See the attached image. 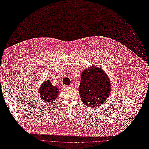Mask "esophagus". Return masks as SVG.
I'll use <instances>...</instances> for the list:
<instances>
[{
    "mask_svg": "<svg viewBox=\"0 0 149 149\" xmlns=\"http://www.w3.org/2000/svg\"><path fill=\"white\" fill-rule=\"evenodd\" d=\"M69 86L70 87H72V86H73V84H70Z\"/></svg>",
    "mask_w": 149,
    "mask_h": 149,
    "instance_id": "esophagus-1",
    "label": "esophagus"
}]
</instances>
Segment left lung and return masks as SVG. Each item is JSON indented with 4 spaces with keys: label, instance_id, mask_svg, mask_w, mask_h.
<instances>
[{
    "label": "left lung",
    "instance_id": "1",
    "mask_svg": "<svg viewBox=\"0 0 149 149\" xmlns=\"http://www.w3.org/2000/svg\"><path fill=\"white\" fill-rule=\"evenodd\" d=\"M110 91V80L103 70L93 66L81 73L79 92L86 106L92 107L100 105L107 99Z\"/></svg>",
    "mask_w": 149,
    "mask_h": 149
}]
</instances>
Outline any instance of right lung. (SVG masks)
<instances>
[{
  "mask_svg": "<svg viewBox=\"0 0 149 149\" xmlns=\"http://www.w3.org/2000/svg\"><path fill=\"white\" fill-rule=\"evenodd\" d=\"M39 93L43 100L52 102L57 98L58 89L56 86H53L49 80H45L39 88Z\"/></svg>",
  "mask_w": 149,
  "mask_h": 149,
  "instance_id": "right-lung-1",
  "label": "right lung"
}]
</instances>
